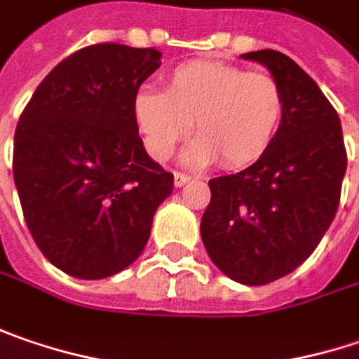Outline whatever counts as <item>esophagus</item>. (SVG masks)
I'll use <instances>...</instances> for the list:
<instances>
[{
  "instance_id": "obj_1",
  "label": "esophagus",
  "mask_w": 359,
  "mask_h": 359,
  "mask_svg": "<svg viewBox=\"0 0 359 359\" xmlns=\"http://www.w3.org/2000/svg\"><path fill=\"white\" fill-rule=\"evenodd\" d=\"M191 180L189 175H184V172H175V187H182V184H187Z\"/></svg>"
}]
</instances>
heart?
<instances>
[{"label": "heart", "mask_w": 359, "mask_h": 359, "mask_svg": "<svg viewBox=\"0 0 359 359\" xmlns=\"http://www.w3.org/2000/svg\"><path fill=\"white\" fill-rule=\"evenodd\" d=\"M136 123L150 156L166 160L195 121L193 164L222 158L242 168L262 158L285 116V93L272 74L219 60H193L166 76L164 93L144 89L134 101Z\"/></svg>", "instance_id": "obj_1"}]
</instances>
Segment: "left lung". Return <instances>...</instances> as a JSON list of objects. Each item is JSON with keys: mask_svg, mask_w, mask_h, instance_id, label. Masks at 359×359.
Segmentation results:
<instances>
[{"mask_svg": "<svg viewBox=\"0 0 359 359\" xmlns=\"http://www.w3.org/2000/svg\"><path fill=\"white\" fill-rule=\"evenodd\" d=\"M262 62L285 93V116L262 158L209 180L201 238L231 280L258 286L299 268L333 222L348 152L339 116L317 83L286 54H243Z\"/></svg>", "mask_w": 359, "mask_h": 359, "instance_id": "1", "label": "left lung"}]
</instances>
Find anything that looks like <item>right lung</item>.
<instances>
[{"mask_svg":"<svg viewBox=\"0 0 359 359\" xmlns=\"http://www.w3.org/2000/svg\"><path fill=\"white\" fill-rule=\"evenodd\" d=\"M156 48L91 44L58 62L24 107L13 180L40 252L83 280L121 272L142 254L175 177L150 158L134 101L160 67Z\"/></svg>","mask_w":359,"mask_h":359,"instance_id":"add662e5","label":"right lung"}]
</instances>
